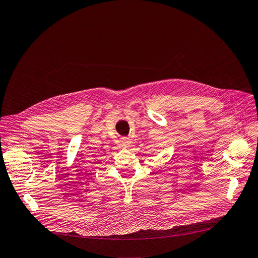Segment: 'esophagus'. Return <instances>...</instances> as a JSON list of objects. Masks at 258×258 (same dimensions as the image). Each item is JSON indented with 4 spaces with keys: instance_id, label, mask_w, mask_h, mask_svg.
<instances>
[{
    "instance_id": "obj_1",
    "label": "esophagus",
    "mask_w": 258,
    "mask_h": 258,
    "mask_svg": "<svg viewBox=\"0 0 258 258\" xmlns=\"http://www.w3.org/2000/svg\"><path fill=\"white\" fill-rule=\"evenodd\" d=\"M120 142H121V145L124 146V147H129L130 144H131L130 139H128V138H122V139L120 140Z\"/></svg>"
}]
</instances>
